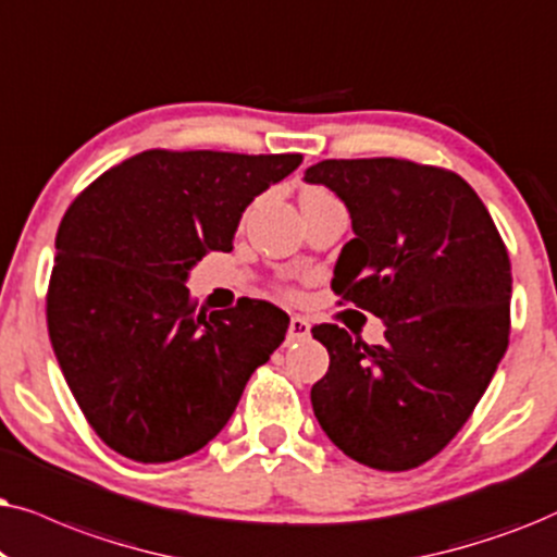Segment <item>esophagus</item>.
<instances>
[{
    "label": "esophagus",
    "mask_w": 557,
    "mask_h": 557,
    "mask_svg": "<svg viewBox=\"0 0 557 557\" xmlns=\"http://www.w3.org/2000/svg\"><path fill=\"white\" fill-rule=\"evenodd\" d=\"M306 338H310V323L302 315H293L290 329H287V344H298Z\"/></svg>",
    "instance_id": "34e87169"
}]
</instances>
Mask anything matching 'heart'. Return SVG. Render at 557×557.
I'll return each mask as SVG.
<instances>
[{
	"mask_svg": "<svg viewBox=\"0 0 557 557\" xmlns=\"http://www.w3.org/2000/svg\"><path fill=\"white\" fill-rule=\"evenodd\" d=\"M313 193H323V190H318V188H310V190L302 193V196H313Z\"/></svg>",
	"mask_w": 557,
	"mask_h": 557,
	"instance_id": "b5f03b06",
	"label": "heart"
}]
</instances>
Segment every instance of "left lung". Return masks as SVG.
Listing matches in <instances>:
<instances>
[{
	"label": "left lung",
	"instance_id": "1",
	"mask_svg": "<svg viewBox=\"0 0 557 557\" xmlns=\"http://www.w3.org/2000/svg\"><path fill=\"white\" fill-rule=\"evenodd\" d=\"M308 183L351 213L331 287L387 323L369 346L313 325L331 364L310 389L325 435L376 471L438 456L471 418L509 344L511 264L476 190L454 170L399 158L323 160Z\"/></svg>",
	"mask_w": 557,
	"mask_h": 557
}]
</instances>
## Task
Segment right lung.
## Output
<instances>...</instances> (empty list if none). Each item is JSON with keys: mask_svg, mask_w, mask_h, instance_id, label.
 <instances>
[{"mask_svg": "<svg viewBox=\"0 0 557 557\" xmlns=\"http://www.w3.org/2000/svg\"><path fill=\"white\" fill-rule=\"evenodd\" d=\"M302 154L145 150L65 211L48 285L55 359L94 433L139 463L216 438L257 367L285 341V310L242 298L196 310L188 270L232 251L255 196Z\"/></svg>", "mask_w": 557, "mask_h": 557, "instance_id": "obj_1", "label": "right lung"}]
</instances>
